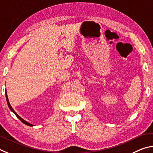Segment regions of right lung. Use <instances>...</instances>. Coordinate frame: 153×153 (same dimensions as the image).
I'll return each instance as SVG.
<instances>
[{
	"mask_svg": "<svg viewBox=\"0 0 153 153\" xmlns=\"http://www.w3.org/2000/svg\"><path fill=\"white\" fill-rule=\"evenodd\" d=\"M5 95H6V100H7V104H8V106H9V109H10V111H11L12 112H13V113H14L15 114V116H17L21 122H22L23 124H25V125H27V126H33V124H29V122H27V121H25V120H23L22 117H21L19 116V115L16 113V112L14 111V109H13V108L11 107V105H10V103H9V99H8V96H7V91H5Z\"/></svg>",
	"mask_w": 153,
	"mask_h": 153,
	"instance_id": "obj_1",
	"label": "right lung"
}]
</instances>
